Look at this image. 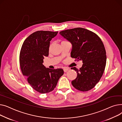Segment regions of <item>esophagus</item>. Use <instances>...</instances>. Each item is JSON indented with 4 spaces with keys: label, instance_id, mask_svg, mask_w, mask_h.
<instances>
[{
    "label": "esophagus",
    "instance_id": "34e87169",
    "mask_svg": "<svg viewBox=\"0 0 122 122\" xmlns=\"http://www.w3.org/2000/svg\"><path fill=\"white\" fill-rule=\"evenodd\" d=\"M68 68H67V67H64L63 68V71H64V72H67V71L68 70Z\"/></svg>",
    "mask_w": 122,
    "mask_h": 122
}]
</instances>
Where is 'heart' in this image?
<instances>
[{
  "label": "heart",
  "mask_w": 122,
  "mask_h": 122,
  "mask_svg": "<svg viewBox=\"0 0 122 122\" xmlns=\"http://www.w3.org/2000/svg\"><path fill=\"white\" fill-rule=\"evenodd\" d=\"M64 41H62L61 42H64Z\"/></svg>",
  "instance_id": "1"
}]
</instances>
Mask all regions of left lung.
Listing matches in <instances>:
<instances>
[{
	"label": "left lung",
	"instance_id": "1",
	"mask_svg": "<svg viewBox=\"0 0 122 122\" xmlns=\"http://www.w3.org/2000/svg\"><path fill=\"white\" fill-rule=\"evenodd\" d=\"M60 34L72 45L71 58L83 62L80 69L71 68L77 73L71 82L72 86L82 92L92 89L101 79L106 66V51L102 41L95 33L84 28L63 30Z\"/></svg>",
	"mask_w": 122,
	"mask_h": 122
}]
</instances>
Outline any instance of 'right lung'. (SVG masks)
Wrapping results in <instances>:
<instances>
[{"label":"right lung","mask_w":122,"mask_h":122,"mask_svg":"<svg viewBox=\"0 0 122 122\" xmlns=\"http://www.w3.org/2000/svg\"><path fill=\"white\" fill-rule=\"evenodd\" d=\"M58 32H33L26 38L21 48L19 60L21 72L31 87L41 94L53 91L64 73L61 68L52 69L43 64L44 57L49 55L50 41Z\"/></svg>","instance_id":"add662e5"}]
</instances>
